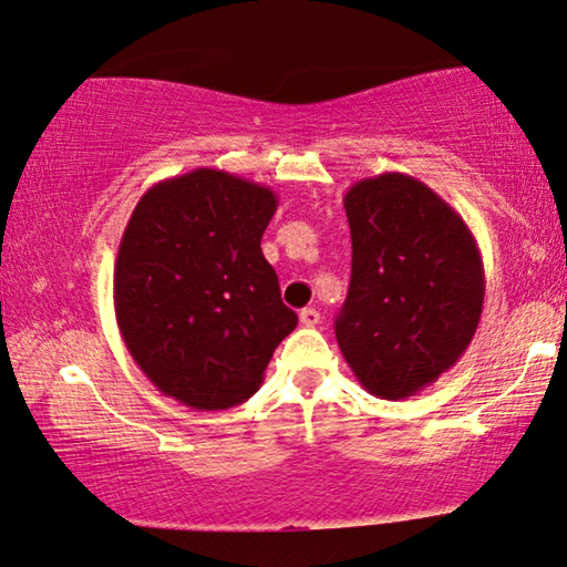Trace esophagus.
Here are the masks:
<instances>
[{
    "label": "esophagus",
    "instance_id": "34e87169",
    "mask_svg": "<svg viewBox=\"0 0 567 567\" xmlns=\"http://www.w3.org/2000/svg\"><path fill=\"white\" fill-rule=\"evenodd\" d=\"M300 322L305 328H316L320 322V312L316 308H305L300 310Z\"/></svg>",
    "mask_w": 567,
    "mask_h": 567
}]
</instances>
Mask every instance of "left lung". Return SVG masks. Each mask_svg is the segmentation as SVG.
I'll list each match as a JSON object with an SVG mask.
<instances>
[{
  "label": "left lung",
  "instance_id": "obj_1",
  "mask_svg": "<svg viewBox=\"0 0 567 567\" xmlns=\"http://www.w3.org/2000/svg\"><path fill=\"white\" fill-rule=\"evenodd\" d=\"M353 267L336 338L379 399H409L460 361L482 318L484 267L472 229L434 188L399 171L346 192Z\"/></svg>",
  "mask_w": 567,
  "mask_h": 567
}]
</instances>
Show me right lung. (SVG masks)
Wrapping results in <instances>:
<instances>
[{"mask_svg":"<svg viewBox=\"0 0 567 567\" xmlns=\"http://www.w3.org/2000/svg\"><path fill=\"white\" fill-rule=\"evenodd\" d=\"M275 209L272 188L219 168L141 196L115 257L113 305L125 348L164 396L196 411L237 406L298 326L259 247Z\"/></svg>","mask_w":567,"mask_h":567,"instance_id":"1","label":"right lung"}]
</instances>
